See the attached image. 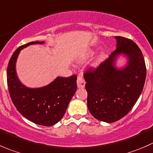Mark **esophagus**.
<instances>
[{"label": "esophagus", "mask_w": 153, "mask_h": 153, "mask_svg": "<svg viewBox=\"0 0 153 153\" xmlns=\"http://www.w3.org/2000/svg\"><path fill=\"white\" fill-rule=\"evenodd\" d=\"M77 86L78 88H82L85 87V82L84 79L82 77L81 75H78L77 76Z\"/></svg>", "instance_id": "1"}]
</instances>
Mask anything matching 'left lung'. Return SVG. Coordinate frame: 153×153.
Listing matches in <instances>:
<instances>
[{
  "mask_svg": "<svg viewBox=\"0 0 153 153\" xmlns=\"http://www.w3.org/2000/svg\"><path fill=\"white\" fill-rule=\"evenodd\" d=\"M117 48L97 68L84 74L88 93L87 105L94 117L113 123L126 116L140 97L146 76L141 51L131 39L115 36ZM128 57V65L122 69L115 67L117 57Z\"/></svg>",
  "mask_w": 153,
  "mask_h": 153,
  "instance_id": "8db88e82",
  "label": "left lung"
}]
</instances>
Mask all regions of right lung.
<instances>
[{
	"label": "right lung",
	"mask_w": 153,
	"mask_h": 153,
	"mask_svg": "<svg viewBox=\"0 0 153 153\" xmlns=\"http://www.w3.org/2000/svg\"><path fill=\"white\" fill-rule=\"evenodd\" d=\"M44 43L38 41L29 42L13 53L7 67V85L13 104L24 117L36 124L51 126L64 116L76 91V76H58L45 87L31 88L21 82L16 70V60L22 49L30 45Z\"/></svg>",
	"instance_id": "add662e5"
}]
</instances>
